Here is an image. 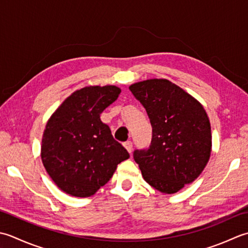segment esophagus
<instances>
[{
	"label": "esophagus",
	"instance_id": "34e87169",
	"mask_svg": "<svg viewBox=\"0 0 248 248\" xmlns=\"http://www.w3.org/2000/svg\"><path fill=\"white\" fill-rule=\"evenodd\" d=\"M123 145L125 146V149L127 150L129 153H131V150H133V143H131L130 141H126V142L123 143Z\"/></svg>",
	"mask_w": 248,
	"mask_h": 248
}]
</instances>
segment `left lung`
Returning a JSON list of instances; mask_svg holds the SVG:
<instances>
[{"label": "left lung", "mask_w": 248, "mask_h": 248, "mask_svg": "<svg viewBox=\"0 0 248 248\" xmlns=\"http://www.w3.org/2000/svg\"><path fill=\"white\" fill-rule=\"evenodd\" d=\"M129 90L153 128L150 148L136 150L134 159L146 183L163 194L178 193L198 178L210 159L208 114L198 100L167 79L143 80Z\"/></svg>", "instance_id": "left-lung-1"}]
</instances>
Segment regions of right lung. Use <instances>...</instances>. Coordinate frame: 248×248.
Here are the masks:
<instances>
[{"label": "right lung", "instance_id": "obj_1", "mask_svg": "<svg viewBox=\"0 0 248 248\" xmlns=\"http://www.w3.org/2000/svg\"><path fill=\"white\" fill-rule=\"evenodd\" d=\"M115 85H90L75 91L48 120L42 139L45 169L70 196H93L129 157L111 135L100 113L119 97Z\"/></svg>", "mask_w": 248, "mask_h": 248}]
</instances>
